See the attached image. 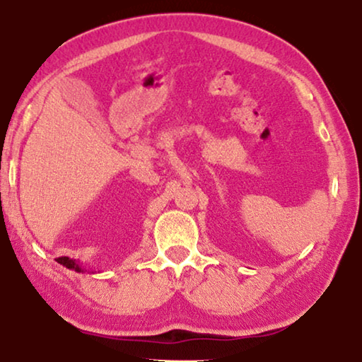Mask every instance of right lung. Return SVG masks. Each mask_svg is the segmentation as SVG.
<instances>
[{
	"mask_svg": "<svg viewBox=\"0 0 362 362\" xmlns=\"http://www.w3.org/2000/svg\"><path fill=\"white\" fill-rule=\"evenodd\" d=\"M57 262L60 263V265H64L65 268L75 269V272H78V273H84V272H86V269H84L81 265H79V263H78L76 260L69 259V257H59ZM93 273H94V272H93Z\"/></svg>",
	"mask_w": 362,
	"mask_h": 362,
	"instance_id": "add662e5",
	"label": "right lung"
}]
</instances>
